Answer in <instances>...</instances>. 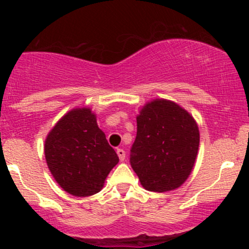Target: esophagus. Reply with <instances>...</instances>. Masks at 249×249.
<instances>
[{
	"mask_svg": "<svg viewBox=\"0 0 249 249\" xmlns=\"http://www.w3.org/2000/svg\"><path fill=\"white\" fill-rule=\"evenodd\" d=\"M117 154L119 157V160L124 161L125 160V151L123 148H117Z\"/></svg>",
	"mask_w": 249,
	"mask_h": 249,
	"instance_id": "34e87169",
	"label": "esophagus"
}]
</instances>
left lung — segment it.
Segmentation results:
<instances>
[{
    "mask_svg": "<svg viewBox=\"0 0 249 249\" xmlns=\"http://www.w3.org/2000/svg\"><path fill=\"white\" fill-rule=\"evenodd\" d=\"M198 148L199 130L193 117L176 103L156 99L137 117L130 164L144 188L166 192L188 178Z\"/></svg>",
    "mask_w": 249,
    "mask_h": 249,
    "instance_id": "obj_1",
    "label": "left lung"
}]
</instances>
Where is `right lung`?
<instances>
[{
  "mask_svg": "<svg viewBox=\"0 0 249 249\" xmlns=\"http://www.w3.org/2000/svg\"><path fill=\"white\" fill-rule=\"evenodd\" d=\"M44 153L59 186L76 196L98 193L119 161L87 107L70 111L57 123L48 134Z\"/></svg>",
  "mask_w": 249,
  "mask_h": 249,
  "instance_id": "obj_1",
  "label": "right lung"
}]
</instances>
